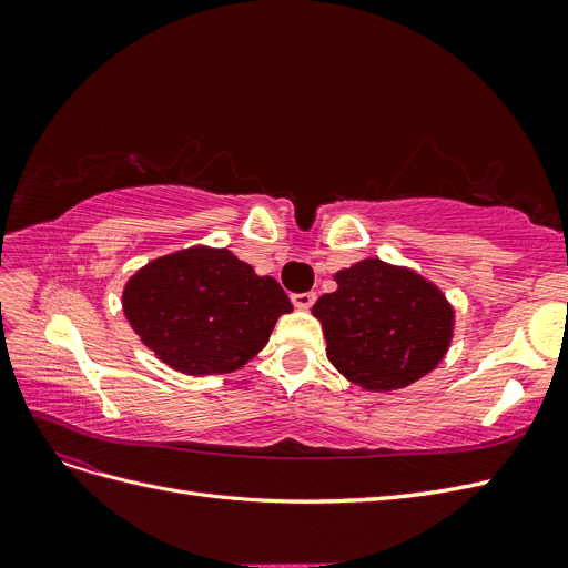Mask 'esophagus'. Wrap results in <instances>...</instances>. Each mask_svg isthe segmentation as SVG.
<instances>
[{
    "instance_id": "34e87169",
    "label": "esophagus",
    "mask_w": 568,
    "mask_h": 568,
    "mask_svg": "<svg viewBox=\"0 0 568 568\" xmlns=\"http://www.w3.org/2000/svg\"><path fill=\"white\" fill-rule=\"evenodd\" d=\"M315 294L313 291H305V294H294L291 296V303H294L298 311H307V307H313V303H315Z\"/></svg>"
}]
</instances>
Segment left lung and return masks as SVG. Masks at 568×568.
Returning <instances> with one entry per match:
<instances>
[{
	"label": "left lung",
	"instance_id": "1",
	"mask_svg": "<svg viewBox=\"0 0 568 568\" xmlns=\"http://www.w3.org/2000/svg\"><path fill=\"white\" fill-rule=\"evenodd\" d=\"M336 291L313 305L326 357L365 390L386 393L419 382L450 348L455 307L419 272L365 257L334 274Z\"/></svg>",
	"mask_w": 568,
	"mask_h": 568
}]
</instances>
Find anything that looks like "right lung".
<instances>
[{
  "label": "right lung",
  "mask_w": 568,
  "mask_h": 568,
  "mask_svg": "<svg viewBox=\"0 0 568 568\" xmlns=\"http://www.w3.org/2000/svg\"><path fill=\"white\" fill-rule=\"evenodd\" d=\"M294 311L284 288L230 248L189 246L153 257L123 288V313L146 348L189 376L242 369Z\"/></svg>",
  "instance_id": "1"
}]
</instances>
